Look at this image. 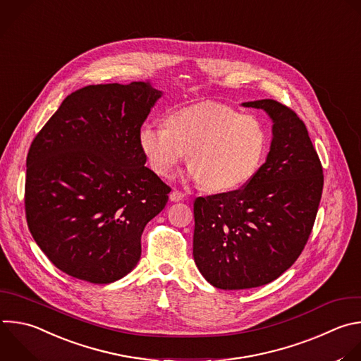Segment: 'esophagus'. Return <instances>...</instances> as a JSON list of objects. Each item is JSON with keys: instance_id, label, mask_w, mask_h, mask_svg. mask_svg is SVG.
Returning <instances> with one entry per match:
<instances>
[{"instance_id": "1", "label": "esophagus", "mask_w": 361, "mask_h": 361, "mask_svg": "<svg viewBox=\"0 0 361 361\" xmlns=\"http://www.w3.org/2000/svg\"><path fill=\"white\" fill-rule=\"evenodd\" d=\"M184 197H185V194L178 190H173L170 192V201H181V200H184Z\"/></svg>"}]
</instances>
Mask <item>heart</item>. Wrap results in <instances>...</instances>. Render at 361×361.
Segmentation results:
<instances>
[{
  "label": "heart",
  "instance_id": "obj_1",
  "mask_svg": "<svg viewBox=\"0 0 361 361\" xmlns=\"http://www.w3.org/2000/svg\"><path fill=\"white\" fill-rule=\"evenodd\" d=\"M268 142L261 118L215 102L173 111L166 128L146 123L139 130L140 149L156 174L171 176L187 154L190 177L212 192L245 185L262 166Z\"/></svg>",
  "mask_w": 361,
  "mask_h": 361
}]
</instances>
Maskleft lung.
Returning a JSON list of instances; mask_svg holds the SVG:
<instances>
[{
	"label": "left lung",
	"instance_id": "8db88e82",
	"mask_svg": "<svg viewBox=\"0 0 361 361\" xmlns=\"http://www.w3.org/2000/svg\"><path fill=\"white\" fill-rule=\"evenodd\" d=\"M243 106L261 109L272 120L265 163L243 190L194 202L195 265L212 286L225 290L267 285L295 264L323 190L320 160L298 114L272 99Z\"/></svg>",
	"mask_w": 361,
	"mask_h": 361
}]
</instances>
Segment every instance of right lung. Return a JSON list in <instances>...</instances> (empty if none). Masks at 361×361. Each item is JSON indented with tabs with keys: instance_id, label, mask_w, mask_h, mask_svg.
I'll list each match as a JSON object with an SVG mask.
<instances>
[{
	"instance_id": "obj_1",
	"label": "right lung",
	"mask_w": 361,
	"mask_h": 361,
	"mask_svg": "<svg viewBox=\"0 0 361 361\" xmlns=\"http://www.w3.org/2000/svg\"><path fill=\"white\" fill-rule=\"evenodd\" d=\"M163 96L147 82L90 85L71 93L27 157L30 231L62 272L107 285L135 269L142 233L169 201L139 130Z\"/></svg>"
}]
</instances>
